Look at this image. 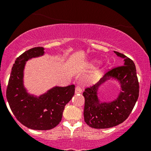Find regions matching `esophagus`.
<instances>
[{"label":"esophagus","mask_w":151,"mask_h":151,"mask_svg":"<svg viewBox=\"0 0 151 151\" xmlns=\"http://www.w3.org/2000/svg\"><path fill=\"white\" fill-rule=\"evenodd\" d=\"M81 91H82V89L80 87V86H77L75 88V93L77 94V93H81Z\"/></svg>","instance_id":"1"}]
</instances>
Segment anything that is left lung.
Masks as SVG:
<instances>
[{
	"label": "left lung",
	"instance_id": "obj_1",
	"mask_svg": "<svg viewBox=\"0 0 151 151\" xmlns=\"http://www.w3.org/2000/svg\"><path fill=\"white\" fill-rule=\"evenodd\" d=\"M118 57L124 59V65L109 71L99 82L83 92L84 101V121L94 129H108L124 122L129 117L139 95V84L133 60L118 52ZM109 80L116 81L121 90L116 99L102 102L98 96L101 85Z\"/></svg>",
	"mask_w": 151,
	"mask_h": 151
}]
</instances>
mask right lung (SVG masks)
<instances>
[{
    "instance_id": "1",
    "label": "right lung",
    "mask_w": 151,
    "mask_h": 151,
    "mask_svg": "<svg viewBox=\"0 0 151 151\" xmlns=\"http://www.w3.org/2000/svg\"><path fill=\"white\" fill-rule=\"evenodd\" d=\"M41 47L30 49L18 57L12 67L6 91V98L18 121L34 130H50L62 120L65 105L74 94V85L54 86L45 93L35 96L24 86L26 62L45 55Z\"/></svg>"
}]
</instances>
